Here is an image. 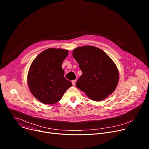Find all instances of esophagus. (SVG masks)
Returning a JSON list of instances; mask_svg holds the SVG:
<instances>
[{"label":"esophagus","mask_w":149,"mask_h":149,"mask_svg":"<svg viewBox=\"0 0 149 149\" xmlns=\"http://www.w3.org/2000/svg\"><path fill=\"white\" fill-rule=\"evenodd\" d=\"M72 84H73V85H76V80H73V81H72Z\"/></svg>","instance_id":"esophagus-1"}]
</instances>
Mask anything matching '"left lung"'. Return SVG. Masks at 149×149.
Masks as SVG:
<instances>
[{"mask_svg": "<svg viewBox=\"0 0 149 149\" xmlns=\"http://www.w3.org/2000/svg\"><path fill=\"white\" fill-rule=\"evenodd\" d=\"M73 56L82 72L77 88L96 101L113 93L118 84L119 72L106 53L93 46H84L74 49Z\"/></svg>", "mask_w": 149, "mask_h": 149, "instance_id": "8db88e82", "label": "left lung"}]
</instances>
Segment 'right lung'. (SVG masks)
Masks as SVG:
<instances>
[{"instance_id":"obj_1","label":"right lung","mask_w":149,"mask_h":149,"mask_svg":"<svg viewBox=\"0 0 149 149\" xmlns=\"http://www.w3.org/2000/svg\"><path fill=\"white\" fill-rule=\"evenodd\" d=\"M68 50L49 48L42 51L32 62L27 83L31 94L43 104L58 102L72 84L64 77L61 65Z\"/></svg>"}]
</instances>
